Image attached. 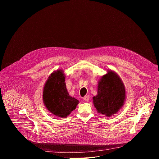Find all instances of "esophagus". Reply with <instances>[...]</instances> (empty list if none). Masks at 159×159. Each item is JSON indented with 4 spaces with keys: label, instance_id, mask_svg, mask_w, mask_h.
<instances>
[{
    "label": "esophagus",
    "instance_id": "1",
    "mask_svg": "<svg viewBox=\"0 0 159 159\" xmlns=\"http://www.w3.org/2000/svg\"><path fill=\"white\" fill-rule=\"evenodd\" d=\"M89 96H85L84 98V100L86 102H87L89 100Z\"/></svg>",
    "mask_w": 159,
    "mask_h": 159
}]
</instances>
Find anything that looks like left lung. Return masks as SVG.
<instances>
[{
  "mask_svg": "<svg viewBox=\"0 0 159 159\" xmlns=\"http://www.w3.org/2000/svg\"><path fill=\"white\" fill-rule=\"evenodd\" d=\"M126 98L125 86L118 74L108 70L99 79L97 95L93 98L97 112L111 117L124 106Z\"/></svg>",
  "mask_w": 159,
  "mask_h": 159,
  "instance_id": "left-lung-1",
  "label": "left lung"
}]
</instances>
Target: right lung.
<instances>
[{"mask_svg":"<svg viewBox=\"0 0 159 159\" xmlns=\"http://www.w3.org/2000/svg\"><path fill=\"white\" fill-rule=\"evenodd\" d=\"M65 74L62 69L53 71L43 88V102L53 115L62 118L75 109L79 101L71 97L66 88Z\"/></svg>","mask_w":159,"mask_h":159,"instance_id":"add662e5","label":"right lung"}]
</instances>
